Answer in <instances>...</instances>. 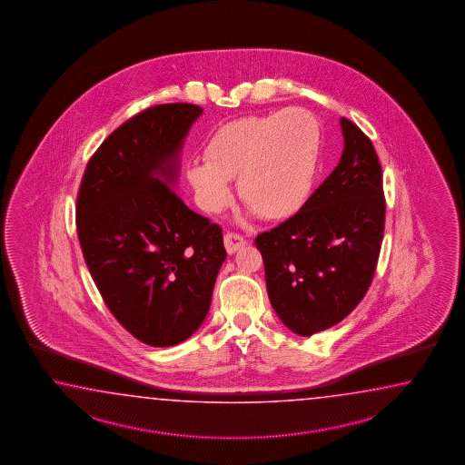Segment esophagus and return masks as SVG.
Masks as SVG:
<instances>
[{
	"mask_svg": "<svg viewBox=\"0 0 465 465\" xmlns=\"http://www.w3.org/2000/svg\"><path fill=\"white\" fill-rule=\"evenodd\" d=\"M246 244V239L241 236V234H236V232H228L226 236H224V246H226V251H228L229 254H234L239 247H242Z\"/></svg>",
	"mask_w": 465,
	"mask_h": 465,
	"instance_id": "esophagus-1",
	"label": "esophagus"
}]
</instances>
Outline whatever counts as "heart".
<instances>
[{"label": "heart", "instance_id": "obj_1", "mask_svg": "<svg viewBox=\"0 0 465 465\" xmlns=\"http://www.w3.org/2000/svg\"><path fill=\"white\" fill-rule=\"evenodd\" d=\"M321 129L304 109L246 116L219 126L204 144L206 161L184 169L199 206L221 213L232 198L229 179L237 178L239 198L261 218L279 221L304 206L316 178Z\"/></svg>", "mask_w": 465, "mask_h": 465}]
</instances>
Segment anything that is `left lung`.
<instances>
[{"instance_id": "obj_1", "label": "left lung", "mask_w": 465, "mask_h": 465, "mask_svg": "<svg viewBox=\"0 0 465 465\" xmlns=\"http://www.w3.org/2000/svg\"><path fill=\"white\" fill-rule=\"evenodd\" d=\"M344 151L306 204L256 237L269 301L299 336L336 326L366 296L386 219L382 169L371 139L341 118Z\"/></svg>"}]
</instances>
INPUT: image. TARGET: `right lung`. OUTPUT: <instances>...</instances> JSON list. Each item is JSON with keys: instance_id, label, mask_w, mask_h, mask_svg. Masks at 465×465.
<instances>
[{"instance_id": "obj_1", "label": "right lung", "mask_w": 465, "mask_h": 465, "mask_svg": "<svg viewBox=\"0 0 465 465\" xmlns=\"http://www.w3.org/2000/svg\"><path fill=\"white\" fill-rule=\"evenodd\" d=\"M201 114L189 103L141 111L103 141L79 186L89 272L119 324L148 346L198 331L226 259L218 224L174 193L184 138Z\"/></svg>"}]
</instances>
